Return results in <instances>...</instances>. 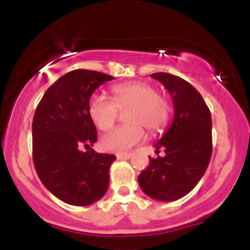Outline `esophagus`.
Segmentation results:
<instances>
[{
	"label": "esophagus",
	"instance_id": "34e87169",
	"mask_svg": "<svg viewBox=\"0 0 250 250\" xmlns=\"http://www.w3.org/2000/svg\"><path fill=\"white\" fill-rule=\"evenodd\" d=\"M132 157V154H118L117 159L118 160H129Z\"/></svg>",
	"mask_w": 250,
	"mask_h": 250
}]
</instances>
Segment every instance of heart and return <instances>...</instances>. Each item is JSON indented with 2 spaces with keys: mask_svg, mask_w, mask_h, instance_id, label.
Instances as JSON below:
<instances>
[{
  "mask_svg": "<svg viewBox=\"0 0 250 250\" xmlns=\"http://www.w3.org/2000/svg\"><path fill=\"white\" fill-rule=\"evenodd\" d=\"M113 101L101 94H95L88 104V112L94 125L101 130L112 127L118 118V110L129 108L125 120L129 125L106 133L100 139L101 149L111 152H125L145 138L146 128L157 133L166 127L171 115V106L157 89L146 82H128L111 89Z\"/></svg>",
  "mask_w": 250,
  "mask_h": 250,
  "instance_id": "b5f03b06",
  "label": "heart"
}]
</instances>
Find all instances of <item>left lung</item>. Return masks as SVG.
<instances>
[{
	"mask_svg": "<svg viewBox=\"0 0 250 250\" xmlns=\"http://www.w3.org/2000/svg\"><path fill=\"white\" fill-rule=\"evenodd\" d=\"M173 101V121L154 145L165 156L149 157V166L138 181L147 197L160 202L181 199L204 176L212 152L211 113L199 91L188 82L168 73H154Z\"/></svg>",
	"mask_w": 250,
	"mask_h": 250,
	"instance_id": "8db88e82",
	"label": "left lung"
}]
</instances>
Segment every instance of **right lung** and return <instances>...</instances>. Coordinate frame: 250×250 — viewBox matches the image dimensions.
Returning a JSON list of instances; mask_svg holds the SVG:
<instances>
[{
	"mask_svg": "<svg viewBox=\"0 0 250 250\" xmlns=\"http://www.w3.org/2000/svg\"><path fill=\"white\" fill-rule=\"evenodd\" d=\"M113 77L76 69L43 94L33 120V160L46 189L67 204L86 207L105 195L115 155L91 149L98 139L88 104L94 91ZM82 147H86L83 152Z\"/></svg>",
	"mask_w": 250,
	"mask_h": 250,
	"instance_id": "obj_1",
	"label": "right lung"
}]
</instances>
